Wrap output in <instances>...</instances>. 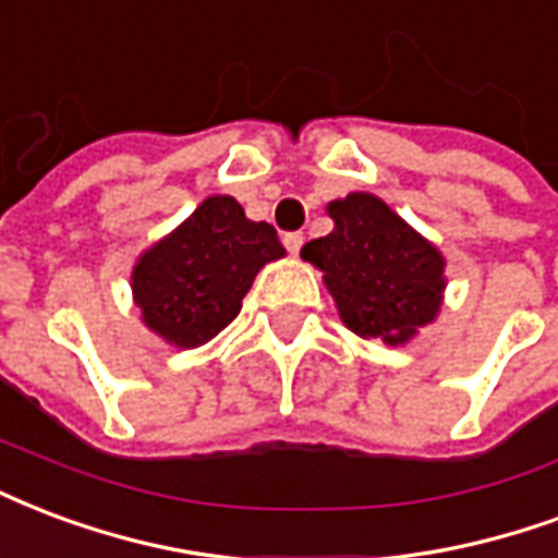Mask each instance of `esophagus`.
<instances>
[{
	"mask_svg": "<svg viewBox=\"0 0 558 558\" xmlns=\"http://www.w3.org/2000/svg\"><path fill=\"white\" fill-rule=\"evenodd\" d=\"M283 245H287L290 254H299L301 245H304V233H287V236H283Z\"/></svg>",
	"mask_w": 558,
	"mask_h": 558,
	"instance_id": "obj_1",
	"label": "esophagus"
}]
</instances>
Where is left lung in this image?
I'll list each match as a JSON object with an SVG mask.
<instances>
[{
    "label": "left lung",
    "instance_id": "8db88e82",
    "mask_svg": "<svg viewBox=\"0 0 558 558\" xmlns=\"http://www.w3.org/2000/svg\"><path fill=\"white\" fill-rule=\"evenodd\" d=\"M333 230L301 247L322 271L342 325L363 340L402 345L437 319L447 259L381 197L352 192L328 204Z\"/></svg>",
    "mask_w": 558,
    "mask_h": 558
}]
</instances>
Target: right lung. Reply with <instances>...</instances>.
<instances>
[{"mask_svg":"<svg viewBox=\"0 0 558 558\" xmlns=\"http://www.w3.org/2000/svg\"><path fill=\"white\" fill-rule=\"evenodd\" d=\"M283 254L275 227L245 218L230 195H213L138 257L132 299L153 333L195 349L236 319L259 268Z\"/></svg>","mask_w":558,"mask_h":558,"instance_id":"add662e5","label":"right lung"}]
</instances>
